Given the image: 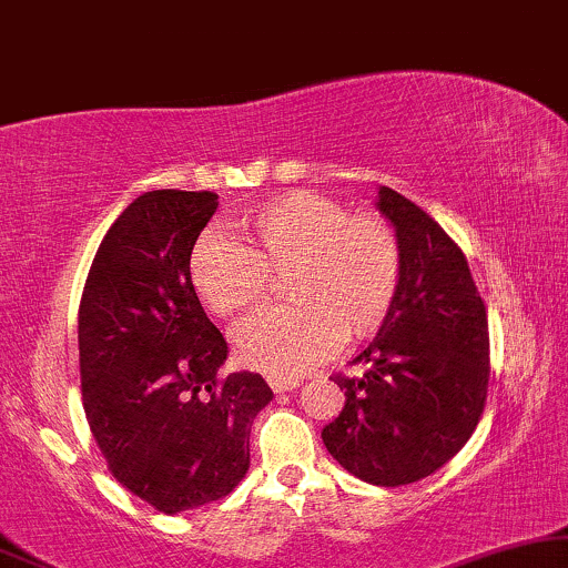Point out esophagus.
<instances>
[{"mask_svg": "<svg viewBox=\"0 0 568 568\" xmlns=\"http://www.w3.org/2000/svg\"><path fill=\"white\" fill-rule=\"evenodd\" d=\"M272 392H291L298 387V379H285V376H267Z\"/></svg>", "mask_w": 568, "mask_h": 568, "instance_id": "1", "label": "esophagus"}]
</instances>
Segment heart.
Segmentation results:
<instances>
[{
  "instance_id": "b5f03b06",
  "label": "heart",
  "mask_w": 568,
  "mask_h": 568,
  "mask_svg": "<svg viewBox=\"0 0 568 568\" xmlns=\"http://www.w3.org/2000/svg\"><path fill=\"white\" fill-rule=\"evenodd\" d=\"M252 246L207 233L194 248L192 280L217 316L262 304L272 275H288L283 298L239 324L233 343L246 366L298 376L335 351L374 337L403 283L397 231L376 213H351L316 192H288L241 221Z\"/></svg>"
}]
</instances>
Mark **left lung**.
<instances>
[{"mask_svg":"<svg viewBox=\"0 0 568 568\" xmlns=\"http://www.w3.org/2000/svg\"><path fill=\"white\" fill-rule=\"evenodd\" d=\"M379 213L403 246V283L389 320L335 374L345 407L322 428L324 447L372 486H407L444 467L478 426L488 392V316L470 267L434 217L379 186Z\"/></svg>","mask_w":568,"mask_h":568,"instance_id":"left-lung-1","label":"left lung"}]
</instances>
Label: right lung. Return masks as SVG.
<instances>
[{"mask_svg": "<svg viewBox=\"0 0 568 568\" xmlns=\"http://www.w3.org/2000/svg\"><path fill=\"white\" fill-rule=\"evenodd\" d=\"M213 192H145L98 246L80 301L82 407L109 470L163 514L229 496L272 399L260 374L221 379L229 343L192 285Z\"/></svg>", "mask_w": 568, "mask_h": 568, "instance_id": "obj_1", "label": "right lung"}]
</instances>
